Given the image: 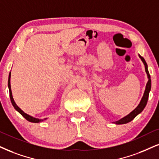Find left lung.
Here are the masks:
<instances>
[{
    "mask_svg": "<svg viewBox=\"0 0 159 159\" xmlns=\"http://www.w3.org/2000/svg\"><path fill=\"white\" fill-rule=\"evenodd\" d=\"M139 57L141 58V60H142V61L143 62V63H144V67H145V71H146L147 74H148V82L146 85L145 91H144V95H143V97L142 98V100H141L140 103L139 104L138 106H137L136 108H135L134 111H132V112H130L128 115H127L126 116L123 117L122 119H119V120H118V121H114L115 124H116V125H122V124H126V123L130 122V121H132L137 115L139 114V113L142 112L143 110H144V107H145L147 102H148V97H149V93H150V89H151V79H150V74H149L148 65H147L146 61L144 60V59L142 57H141L140 55H139Z\"/></svg>",
    "mask_w": 159,
    "mask_h": 159,
    "instance_id": "obj_1",
    "label": "left lung"
}]
</instances>
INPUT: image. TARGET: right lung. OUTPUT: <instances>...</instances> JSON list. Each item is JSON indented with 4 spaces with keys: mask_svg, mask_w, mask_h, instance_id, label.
I'll use <instances>...</instances> for the list:
<instances>
[{
    "mask_svg": "<svg viewBox=\"0 0 159 159\" xmlns=\"http://www.w3.org/2000/svg\"><path fill=\"white\" fill-rule=\"evenodd\" d=\"M10 78H11V72L9 73V80H8V87H9V97H10V99H11V102L12 104L13 107H15V109L17 111H18V112L20 113L21 115L23 116L24 118L26 119V120H28L29 121H31V122H34V123H38V122H40V121H43L44 120H46V119H37V118H34V117H32L31 116H29L28 114H26V113L23 112V111L21 110L20 107L17 106L16 105V103L15 102V101H14V99L12 97V93H11V85H10Z\"/></svg>",
    "mask_w": 159,
    "mask_h": 159,
    "instance_id": "1",
    "label": "right lung"
}]
</instances>
